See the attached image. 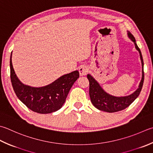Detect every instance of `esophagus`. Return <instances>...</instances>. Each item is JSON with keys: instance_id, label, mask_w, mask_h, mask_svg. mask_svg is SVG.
<instances>
[{"instance_id": "obj_1", "label": "esophagus", "mask_w": 153, "mask_h": 153, "mask_svg": "<svg viewBox=\"0 0 153 153\" xmlns=\"http://www.w3.org/2000/svg\"><path fill=\"white\" fill-rule=\"evenodd\" d=\"M88 68L85 66V65H82L79 68V74L80 76H85V75L87 74V73H88Z\"/></svg>"}]
</instances>
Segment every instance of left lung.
I'll use <instances>...</instances> for the list:
<instances>
[{
	"mask_svg": "<svg viewBox=\"0 0 153 153\" xmlns=\"http://www.w3.org/2000/svg\"><path fill=\"white\" fill-rule=\"evenodd\" d=\"M127 34L128 36L134 42L136 49L139 51L140 59H141L143 67L142 79L140 82L139 88L133 94L128 95V96L120 97L112 96V95L107 94L101 88V86L99 85L97 81L95 80L91 76L88 74L87 77H88V79L89 82V97H90L92 104L99 110L103 111L108 113H114L126 109L139 96L142 89L143 82H144V70H143L144 63H143V56L139 48L137 45L135 38L130 32L128 31Z\"/></svg>",
	"mask_w": 153,
	"mask_h": 153,
	"instance_id": "1",
	"label": "left lung"
}]
</instances>
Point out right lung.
I'll list each match as a JSON object with an SVG mask.
<instances>
[{
    "instance_id": "obj_1",
    "label": "right lung",
    "mask_w": 153,
    "mask_h": 153,
    "mask_svg": "<svg viewBox=\"0 0 153 153\" xmlns=\"http://www.w3.org/2000/svg\"><path fill=\"white\" fill-rule=\"evenodd\" d=\"M10 59V79L14 91L18 98L28 109L41 114L56 111L62 107L70 89L79 78L78 71L65 74L53 83L42 88H32L20 82Z\"/></svg>"
}]
</instances>
